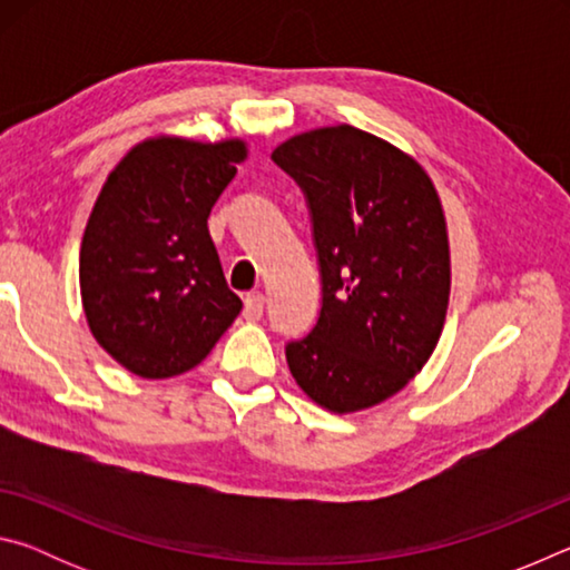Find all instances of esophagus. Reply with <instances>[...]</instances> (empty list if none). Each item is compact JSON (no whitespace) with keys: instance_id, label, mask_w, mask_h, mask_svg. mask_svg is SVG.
Instances as JSON below:
<instances>
[{"instance_id":"esophagus-1","label":"esophagus","mask_w":570,"mask_h":570,"mask_svg":"<svg viewBox=\"0 0 570 570\" xmlns=\"http://www.w3.org/2000/svg\"><path fill=\"white\" fill-rule=\"evenodd\" d=\"M264 304H266V298H264L262 292L246 294V298H244V316H246V320H262Z\"/></svg>"}]
</instances>
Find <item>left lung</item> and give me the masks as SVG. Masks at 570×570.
Masks as SVG:
<instances>
[{
    "mask_svg": "<svg viewBox=\"0 0 570 570\" xmlns=\"http://www.w3.org/2000/svg\"><path fill=\"white\" fill-rule=\"evenodd\" d=\"M272 158L304 190L322 276L320 320L286 344L288 370L330 412L374 407L422 370L445 324L438 190L407 153L352 125L294 135Z\"/></svg>",
    "mask_w": 570,
    "mask_h": 570,
    "instance_id": "1",
    "label": "left lung"
}]
</instances>
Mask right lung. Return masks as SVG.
<instances>
[{
	"mask_svg": "<svg viewBox=\"0 0 570 570\" xmlns=\"http://www.w3.org/2000/svg\"><path fill=\"white\" fill-rule=\"evenodd\" d=\"M244 140L150 138L105 180L80 248V294L98 344L166 380L206 360L240 312L208 234Z\"/></svg>",
	"mask_w": 570,
	"mask_h": 570,
	"instance_id": "obj_1",
	"label": "right lung"
}]
</instances>
